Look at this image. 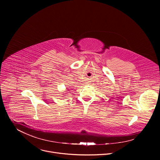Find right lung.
<instances>
[{"mask_svg": "<svg viewBox=\"0 0 160 160\" xmlns=\"http://www.w3.org/2000/svg\"><path fill=\"white\" fill-rule=\"evenodd\" d=\"M68 90H69V89H68Z\"/></svg>", "mask_w": 160, "mask_h": 160, "instance_id": "1", "label": "right lung"}]
</instances>
